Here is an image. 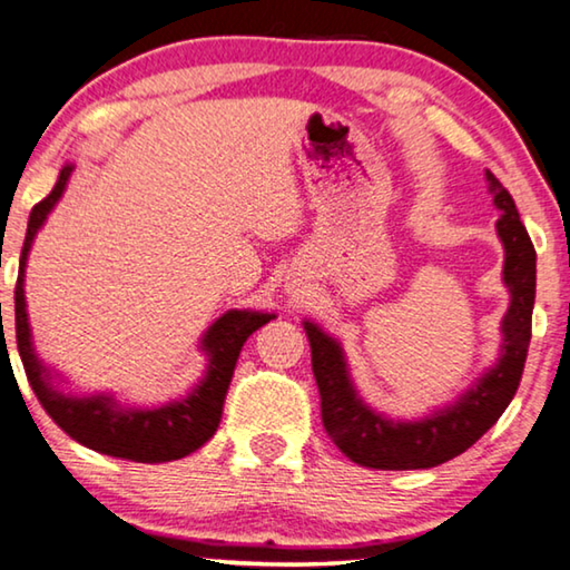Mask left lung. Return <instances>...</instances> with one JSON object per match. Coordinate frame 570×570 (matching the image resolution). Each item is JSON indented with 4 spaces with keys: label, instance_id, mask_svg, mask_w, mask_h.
<instances>
[{
    "label": "left lung",
    "instance_id": "1",
    "mask_svg": "<svg viewBox=\"0 0 570 570\" xmlns=\"http://www.w3.org/2000/svg\"><path fill=\"white\" fill-rule=\"evenodd\" d=\"M487 183L494 206L502 212L497 218V234L504 247L502 279L510 291V308L502 318L497 364L456 402L417 420H392L376 413L354 387L344 346L318 323L303 321L311 341L313 376L321 392L323 428L341 453L358 466L405 471L431 469L456 459L497 423L520 387L535 305V247L507 188L489 170Z\"/></svg>",
    "mask_w": 570,
    "mask_h": 570
}]
</instances>
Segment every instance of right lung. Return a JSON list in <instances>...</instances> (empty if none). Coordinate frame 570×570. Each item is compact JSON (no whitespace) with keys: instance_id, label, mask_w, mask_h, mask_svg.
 Returning a JSON list of instances; mask_svg holds the SVG:
<instances>
[{"instance_id":"right-lung-1","label":"right lung","mask_w":570,"mask_h":570,"mask_svg":"<svg viewBox=\"0 0 570 570\" xmlns=\"http://www.w3.org/2000/svg\"><path fill=\"white\" fill-rule=\"evenodd\" d=\"M71 173L73 165H63L56 186L30 212L28 234H24L14 287V331L24 374L40 405L56 420L60 431H66L86 449L137 463H165L188 456L216 433L244 341L273 321L275 313L226 311L222 318H216L200 338V352L208 356L204 380L186 397L165 402L160 407H127L104 392L71 395L60 390V376L42 364L32 346L28 303H24V267H28L35 236L63 196Z\"/></svg>"}]
</instances>
